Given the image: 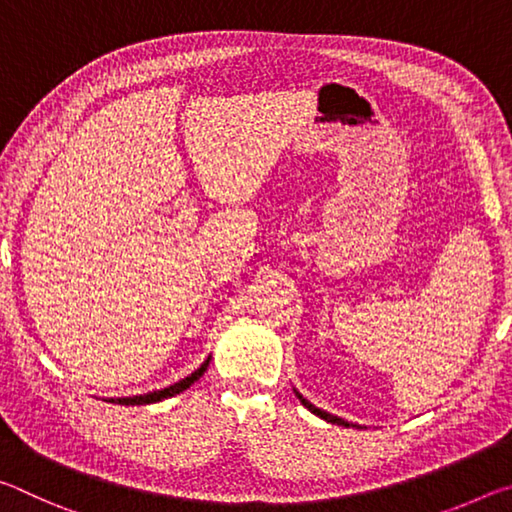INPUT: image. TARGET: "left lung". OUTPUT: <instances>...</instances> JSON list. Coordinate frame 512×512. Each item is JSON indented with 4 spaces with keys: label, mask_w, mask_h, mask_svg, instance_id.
Returning a JSON list of instances; mask_svg holds the SVG:
<instances>
[{
    "label": "left lung",
    "mask_w": 512,
    "mask_h": 512,
    "mask_svg": "<svg viewBox=\"0 0 512 512\" xmlns=\"http://www.w3.org/2000/svg\"><path fill=\"white\" fill-rule=\"evenodd\" d=\"M293 391H296V388H293ZM296 397H298L302 406H307V409H309L311 413H314V415H318V418H323V420L332 422V424H343V427H357V429H359V424H352V422H348V420L339 418V415H332V413H327V411H323V409H318V406H314L309 400H305V397H302L298 391H296Z\"/></svg>",
    "instance_id": "8db88e82"
}]
</instances>
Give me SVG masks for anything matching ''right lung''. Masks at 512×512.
Returning <instances> with one entry per match:
<instances>
[{
	"instance_id": "add662e5",
	"label": "right lung",
	"mask_w": 512,
	"mask_h": 512,
	"mask_svg": "<svg viewBox=\"0 0 512 512\" xmlns=\"http://www.w3.org/2000/svg\"><path fill=\"white\" fill-rule=\"evenodd\" d=\"M207 366H210V357H207L203 363H201V368L198 370H194L192 375L189 377H185V379H180L178 384H173V386H169V388H162V391H153V393H146V395H133V397H110V400H106V402H115V404H126V406H135V404H153V402H162V400H167V397H173V395H178V393H183V391H187L189 386L194 384V381H198L203 377V372L207 370Z\"/></svg>"
}]
</instances>
